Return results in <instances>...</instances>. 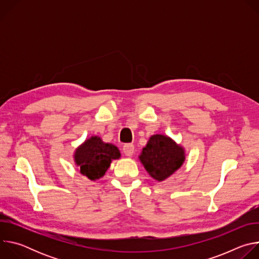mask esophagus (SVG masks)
<instances>
[{
  "label": "esophagus",
  "instance_id": "34e87169",
  "mask_svg": "<svg viewBox=\"0 0 259 259\" xmlns=\"http://www.w3.org/2000/svg\"><path fill=\"white\" fill-rule=\"evenodd\" d=\"M123 153L127 157H131L134 153V145L132 143H126L123 145Z\"/></svg>",
  "mask_w": 259,
  "mask_h": 259
}]
</instances>
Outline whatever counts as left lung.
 Instances as JSON below:
<instances>
[{"mask_svg":"<svg viewBox=\"0 0 259 259\" xmlns=\"http://www.w3.org/2000/svg\"><path fill=\"white\" fill-rule=\"evenodd\" d=\"M139 160L154 179L163 181L182 166L186 154L183 147L170 137L156 134L142 149Z\"/></svg>","mask_w":259,"mask_h":259,"instance_id":"8db88e82","label":"left lung"}]
</instances>
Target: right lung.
Returning <instances> with one entry per match:
<instances>
[{"label":"right lung","mask_w":259,"mask_h":259,"mask_svg":"<svg viewBox=\"0 0 259 259\" xmlns=\"http://www.w3.org/2000/svg\"><path fill=\"white\" fill-rule=\"evenodd\" d=\"M120 157V151L116 145L103 142L98 136H92L85 140L73 155L81 174L87 176L90 180L102 177L112 161Z\"/></svg>","instance_id":"right-lung-1"}]
</instances>
